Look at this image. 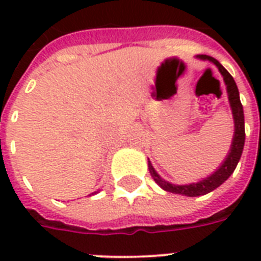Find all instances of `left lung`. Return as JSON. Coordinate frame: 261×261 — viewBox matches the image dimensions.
I'll return each instance as SVG.
<instances>
[{"instance_id": "1", "label": "left lung", "mask_w": 261, "mask_h": 261, "mask_svg": "<svg viewBox=\"0 0 261 261\" xmlns=\"http://www.w3.org/2000/svg\"><path fill=\"white\" fill-rule=\"evenodd\" d=\"M199 59L203 61H210L218 67L219 73L222 74L223 81L226 84L227 96H229V102H230L231 112H233V119H234V135H233V142H231L230 151L227 154L226 160L223 161L222 165L214 172V173L208 176L204 180H200L198 182H192L188 186H176L169 181H165L164 178L159 176V173L154 171V168L151 167L150 161L149 163V171L150 174L154 178V181L159 184L163 190L172 192V194L184 195V196H200V195H206L215 188H218L222 182H225L227 178L230 177V174L234 172L237 164H239L241 154H243L244 142H245V126H244V110L243 104L240 101V93L239 88L236 85L234 79L231 77L230 73L221 65L213 57L208 55H198Z\"/></svg>"}]
</instances>
